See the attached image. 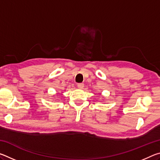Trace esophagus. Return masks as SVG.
I'll return each mask as SVG.
<instances>
[{
  "label": "esophagus",
  "instance_id": "obj_1",
  "mask_svg": "<svg viewBox=\"0 0 160 160\" xmlns=\"http://www.w3.org/2000/svg\"><path fill=\"white\" fill-rule=\"evenodd\" d=\"M78 88L79 89H82L84 88V84L83 83H78Z\"/></svg>",
  "mask_w": 160,
  "mask_h": 160
}]
</instances>
